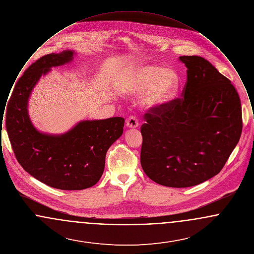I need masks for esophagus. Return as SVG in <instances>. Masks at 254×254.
Listing matches in <instances>:
<instances>
[{
  "label": "esophagus",
  "mask_w": 254,
  "mask_h": 254,
  "mask_svg": "<svg viewBox=\"0 0 254 254\" xmlns=\"http://www.w3.org/2000/svg\"><path fill=\"white\" fill-rule=\"evenodd\" d=\"M127 127H129V128H136L138 126H139V122L138 119L135 117V116H129L127 119Z\"/></svg>",
  "instance_id": "34e87169"
}]
</instances>
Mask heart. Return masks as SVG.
<instances>
[{"label": "heart", "instance_id": "1", "mask_svg": "<svg viewBox=\"0 0 254 254\" xmlns=\"http://www.w3.org/2000/svg\"><path fill=\"white\" fill-rule=\"evenodd\" d=\"M121 88L128 93L143 91L142 103L147 108H162L176 96L178 74L172 68H160L150 64H139L123 75Z\"/></svg>", "mask_w": 254, "mask_h": 254}]
</instances>
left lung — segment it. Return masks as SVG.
<instances>
[{"mask_svg":"<svg viewBox=\"0 0 254 254\" xmlns=\"http://www.w3.org/2000/svg\"><path fill=\"white\" fill-rule=\"evenodd\" d=\"M187 66L183 98L152 108L141 127V166L159 185L189 188L224 168L241 137V102L230 80L200 56Z\"/></svg>","mask_w":254,"mask_h":254,"instance_id":"left-lung-1","label":"left lung"}]
</instances>
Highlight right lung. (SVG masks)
Here are the masks:
<instances>
[{"mask_svg":"<svg viewBox=\"0 0 254 254\" xmlns=\"http://www.w3.org/2000/svg\"><path fill=\"white\" fill-rule=\"evenodd\" d=\"M74 51L51 53L33 63L17 81L7 105L5 127L14 154L37 180L63 190H81L100 180L107 151L123 134L125 119L79 122L61 135L40 132L27 112L30 93L51 67L72 61Z\"/></svg>","mask_w":254,"mask_h":254,"instance_id":"right-lung-1","label":"right lung"}]
</instances>
